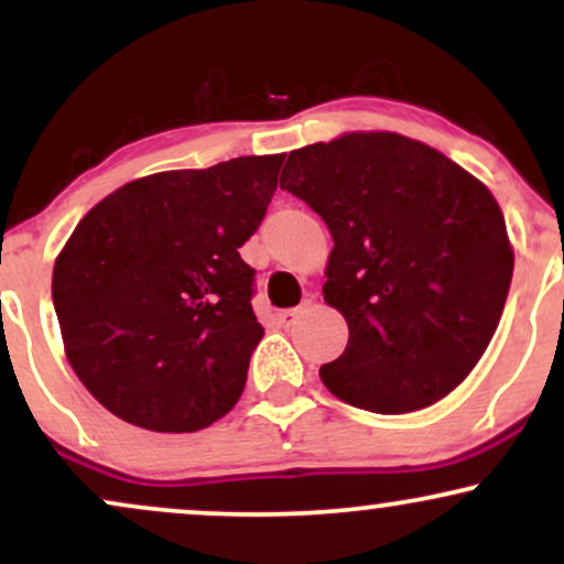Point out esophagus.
Returning <instances> with one entry per match:
<instances>
[{
    "instance_id": "esophagus-1",
    "label": "esophagus",
    "mask_w": 564,
    "mask_h": 564,
    "mask_svg": "<svg viewBox=\"0 0 564 564\" xmlns=\"http://www.w3.org/2000/svg\"><path fill=\"white\" fill-rule=\"evenodd\" d=\"M302 315V307H294V310H283V313H278V323H281V326H294L296 323V318H300Z\"/></svg>"
}]
</instances>
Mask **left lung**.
Here are the masks:
<instances>
[{
	"instance_id": "8db88e82",
	"label": "left lung",
	"mask_w": 564,
	"mask_h": 564,
	"mask_svg": "<svg viewBox=\"0 0 564 564\" xmlns=\"http://www.w3.org/2000/svg\"><path fill=\"white\" fill-rule=\"evenodd\" d=\"M281 187L334 238L323 300L345 315L349 339L321 366L328 392L392 416L456 390L494 339L514 270L494 193L398 132L291 151Z\"/></svg>"
}]
</instances>
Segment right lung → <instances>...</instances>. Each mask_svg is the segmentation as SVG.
I'll use <instances>...</instances> for the list:
<instances>
[{"instance_id":"right-lung-1","label":"right lung","mask_w":564,"mask_h":564,"mask_svg":"<svg viewBox=\"0 0 564 564\" xmlns=\"http://www.w3.org/2000/svg\"><path fill=\"white\" fill-rule=\"evenodd\" d=\"M283 153L148 174L84 215L57 254L66 358L113 416L196 432L241 398L264 328L238 249L260 228Z\"/></svg>"}]
</instances>
